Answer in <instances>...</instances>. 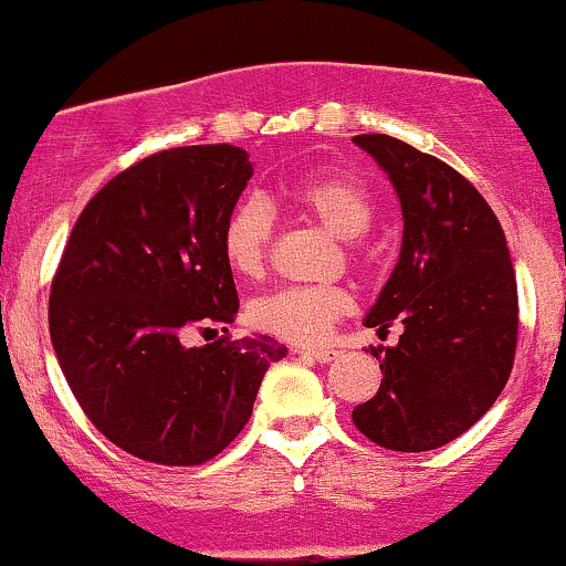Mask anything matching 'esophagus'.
I'll use <instances>...</instances> for the list:
<instances>
[{"label": "esophagus", "mask_w": 566, "mask_h": 566, "mask_svg": "<svg viewBox=\"0 0 566 566\" xmlns=\"http://www.w3.org/2000/svg\"><path fill=\"white\" fill-rule=\"evenodd\" d=\"M297 353H303L305 358L318 360V364H329V360L337 358V350H297Z\"/></svg>", "instance_id": "1"}]
</instances>
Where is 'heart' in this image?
Here are the masks:
<instances>
[{"label":"heart","instance_id":"heart-1","mask_svg":"<svg viewBox=\"0 0 566 566\" xmlns=\"http://www.w3.org/2000/svg\"><path fill=\"white\" fill-rule=\"evenodd\" d=\"M284 206L301 213L339 240H358L371 227L374 200L358 179L339 171L308 174L284 184ZM274 237V216L258 197H244L231 208L221 227V253L240 276L261 274ZM350 308V297L337 287H282L265 292L250 305L258 329L297 345L322 343L332 324Z\"/></svg>","mask_w":566,"mask_h":566}]
</instances>
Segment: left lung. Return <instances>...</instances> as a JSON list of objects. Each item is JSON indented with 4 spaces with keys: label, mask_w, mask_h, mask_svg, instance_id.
I'll return each mask as SVG.
<instances>
[{
    "label": "left lung",
    "mask_w": 566,
    "mask_h": 566,
    "mask_svg": "<svg viewBox=\"0 0 566 566\" xmlns=\"http://www.w3.org/2000/svg\"><path fill=\"white\" fill-rule=\"evenodd\" d=\"M390 179L403 242L364 324L403 335L371 348L382 385L353 424L390 451H434L478 424L514 366L516 279L506 237L478 189L448 163L387 134H360Z\"/></svg>",
    "instance_id": "obj_1"
}]
</instances>
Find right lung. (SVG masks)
Instances as JSON below:
<instances>
[{
    "instance_id": "right-lung-1",
    "label": "right lung",
    "mask_w": 566,
    "mask_h": 566,
    "mask_svg": "<svg viewBox=\"0 0 566 566\" xmlns=\"http://www.w3.org/2000/svg\"><path fill=\"white\" fill-rule=\"evenodd\" d=\"M253 176L231 145L176 147L126 168L78 216L50 295V337L78 406L136 459L195 467L248 424L258 387L287 348L269 335L192 329L234 322L221 227Z\"/></svg>"
}]
</instances>
